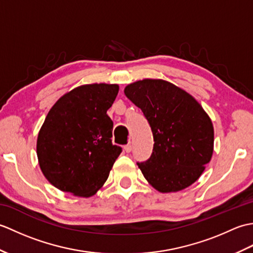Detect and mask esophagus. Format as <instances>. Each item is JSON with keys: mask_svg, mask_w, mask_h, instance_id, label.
<instances>
[{"mask_svg": "<svg viewBox=\"0 0 253 253\" xmlns=\"http://www.w3.org/2000/svg\"><path fill=\"white\" fill-rule=\"evenodd\" d=\"M124 150H125V151L127 152V153H129V152H131V150H132V147H131V144L130 143H128V144H126L125 147H124Z\"/></svg>", "mask_w": 253, "mask_h": 253, "instance_id": "obj_1", "label": "esophagus"}]
</instances>
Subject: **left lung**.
<instances>
[{"mask_svg":"<svg viewBox=\"0 0 253 253\" xmlns=\"http://www.w3.org/2000/svg\"><path fill=\"white\" fill-rule=\"evenodd\" d=\"M141 109L153 133L151 157L137 163L149 184L168 193L185 189L211 161L214 129L211 118L185 90L162 79H143L124 90Z\"/></svg>","mask_w":253,"mask_h":253,"instance_id":"left-lung-1","label":"left lung"}]
</instances>
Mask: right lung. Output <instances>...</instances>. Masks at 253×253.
<instances>
[{
	"label": "right lung",
	"mask_w": 253,
	"mask_h": 253,
	"mask_svg": "<svg viewBox=\"0 0 253 253\" xmlns=\"http://www.w3.org/2000/svg\"><path fill=\"white\" fill-rule=\"evenodd\" d=\"M118 84H84L65 93L47 113L38 135L40 169L64 192L88 198L104 185L122 148L112 143L106 114Z\"/></svg>",
	"instance_id": "obj_1"
}]
</instances>
